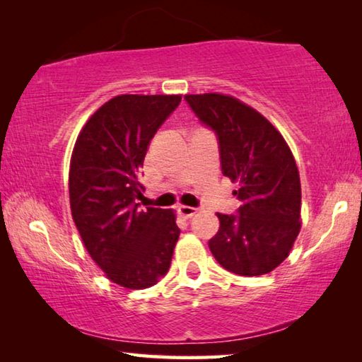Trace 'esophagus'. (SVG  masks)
I'll return each instance as SVG.
<instances>
[{
  "mask_svg": "<svg viewBox=\"0 0 362 362\" xmlns=\"http://www.w3.org/2000/svg\"><path fill=\"white\" fill-rule=\"evenodd\" d=\"M179 214L183 217V218H192L196 212H198V209L196 207H189V206H179Z\"/></svg>",
  "mask_w": 362,
  "mask_h": 362,
  "instance_id": "obj_1",
  "label": "esophagus"
}]
</instances>
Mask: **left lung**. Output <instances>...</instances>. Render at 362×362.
Returning a JSON list of instances; mask_svg holds the SVG:
<instances>
[{
    "mask_svg": "<svg viewBox=\"0 0 362 362\" xmlns=\"http://www.w3.org/2000/svg\"><path fill=\"white\" fill-rule=\"evenodd\" d=\"M188 107L216 134L222 174L240 188L236 214H217L220 228L209 249L240 276L273 272L300 231L298 169L283 136L246 103L222 94L185 95Z\"/></svg>",
    "mask_w": 362,
    "mask_h": 362,
    "instance_id": "left-lung-1",
    "label": "left lung"
}]
</instances>
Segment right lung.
<instances>
[{
	"label": "right lung",
	"mask_w": 362,
	"mask_h": 362,
	"mask_svg": "<svg viewBox=\"0 0 362 362\" xmlns=\"http://www.w3.org/2000/svg\"><path fill=\"white\" fill-rule=\"evenodd\" d=\"M180 100L115 97L86 122L71 155L73 222L97 265L127 289H146L168 273L180 235L173 211L136 203L150 140Z\"/></svg>",
	"instance_id": "obj_1"
}]
</instances>
